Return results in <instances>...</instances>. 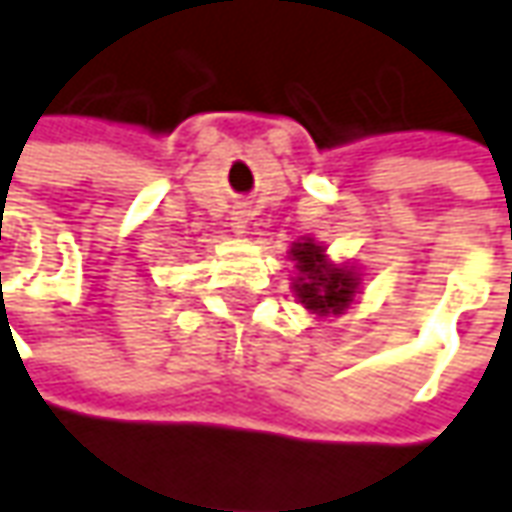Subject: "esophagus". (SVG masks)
I'll return each instance as SVG.
<instances>
[{
    "label": "esophagus",
    "instance_id": "esophagus-1",
    "mask_svg": "<svg viewBox=\"0 0 512 512\" xmlns=\"http://www.w3.org/2000/svg\"><path fill=\"white\" fill-rule=\"evenodd\" d=\"M246 226H249V209L238 206L232 212V229H235V235H246Z\"/></svg>",
    "mask_w": 512,
    "mask_h": 512
}]
</instances>
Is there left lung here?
<instances>
[{
  "instance_id": "left-lung-1",
  "label": "left lung",
  "mask_w": 512,
  "mask_h": 512,
  "mask_svg": "<svg viewBox=\"0 0 512 512\" xmlns=\"http://www.w3.org/2000/svg\"><path fill=\"white\" fill-rule=\"evenodd\" d=\"M289 260L294 263L291 294L314 320L340 317L354 306V297L362 289V272L351 263H334L328 249L314 238L291 243Z\"/></svg>"
}]
</instances>
